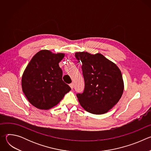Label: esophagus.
<instances>
[{
  "instance_id": "1",
  "label": "esophagus",
  "mask_w": 151,
  "mask_h": 151,
  "mask_svg": "<svg viewBox=\"0 0 151 151\" xmlns=\"http://www.w3.org/2000/svg\"><path fill=\"white\" fill-rule=\"evenodd\" d=\"M69 85H70V88H71L72 89L73 88V87H74V83H71Z\"/></svg>"
}]
</instances>
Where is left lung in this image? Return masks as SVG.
Returning a JSON list of instances; mask_svg holds the SVG:
<instances>
[{
    "label": "left lung",
    "instance_id": "1",
    "mask_svg": "<svg viewBox=\"0 0 151 151\" xmlns=\"http://www.w3.org/2000/svg\"><path fill=\"white\" fill-rule=\"evenodd\" d=\"M75 57L82 62L85 88L77 94L83 108L93 114L108 112L118 102L124 91L121 72L115 63L100 53L87 52L75 53Z\"/></svg>",
    "mask_w": 151,
    "mask_h": 151
}]
</instances>
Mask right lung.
<instances>
[{"mask_svg": "<svg viewBox=\"0 0 151 151\" xmlns=\"http://www.w3.org/2000/svg\"><path fill=\"white\" fill-rule=\"evenodd\" d=\"M64 54L48 50L37 52L27 66L21 79L24 94L29 101L40 109L56 106L71 90L62 79L58 63Z\"/></svg>", "mask_w": 151, "mask_h": 151, "instance_id": "obj_1", "label": "right lung"}]
</instances>
